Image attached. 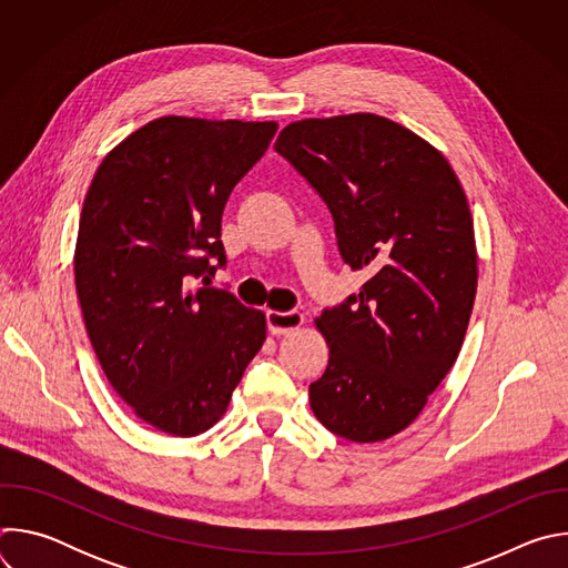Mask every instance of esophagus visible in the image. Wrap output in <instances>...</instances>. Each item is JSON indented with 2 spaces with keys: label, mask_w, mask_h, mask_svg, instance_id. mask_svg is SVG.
Returning <instances> with one entry per match:
<instances>
[{
  "label": "esophagus",
  "mask_w": 568,
  "mask_h": 568,
  "mask_svg": "<svg viewBox=\"0 0 568 568\" xmlns=\"http://www.w3.org/2000/svg\"><path fill=\"white\" fill-rule=\"evenodd\" d=\"M301 326H303V314L298 310H290V312L267 310V328L272 335H287Z\"/></svg>",
  "instance_id": "34e87169"
}]
</instances>
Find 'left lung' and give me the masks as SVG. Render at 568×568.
<instances>
[{
  "label": "left lung",
  "mask_w": 568,
  "mask_h": 568,
  "mask_svg": "<svg viewBox=\"0 0 568 568\" xmlns=\"http://www.w3.org/2000/svg\"><path fill=\"white\" fill-rule=\"evenodd\" d=\"M276 152L328 204L359 294L314 321L331 346L310 407L353 443L407 429L454 366L476 296L474 222L449 161L377 114L303 119Z\"/></svg>",
  "instance_id": "1"
}]
</instances>
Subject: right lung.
<instances>
[{
	"instance_id": "obj_1",
	"label": "right lung",
	"mask_w": 568,
	"mask_h": 568,
	"mask_svg": "<svg viewBox=\"0 0 568 568\" xmlns=\"http://www.w3.org/2000/svg\"><path fill=\"white\" fill-rule=\"evenodd\" d=\"M276 130L154 119L108 152L85 195L73 254L85 328L114 390L164 434L211 429L267 337L265 314L209 278L226 263L224 204Z\"/></svg>"
}]
</instances>
